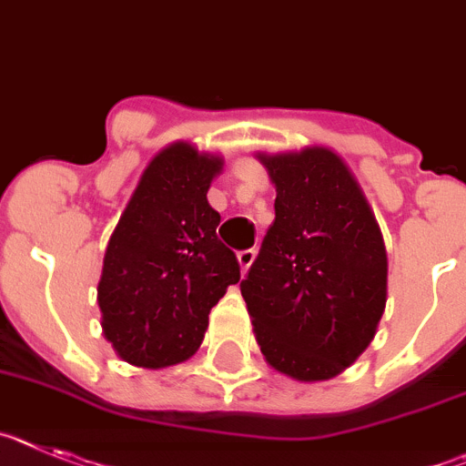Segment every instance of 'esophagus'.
<instances>
[{
  "mask_svg": "<svg viewBox=\"0 0 466 466\" xmlns=\"http://www.w3.org/2000/svg\"><path fill=\"white\" fill-rule=\"evenodd\" d=\"M237 260H238V265H241V269H248L250 265H253V260H256V250L253 248H246V250H238L237 253Z\"/></svg>",
  "mask_w": 466,
  "mask_h": 466,
  "instance_id": "esophagus-1",
  "label": "esophagus"
}]
</instances>
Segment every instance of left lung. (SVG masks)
Segmentation results:
<instances>
[{
	"mask_svg": "<svg viewBox=\"0 0 466 466\" xmlns=\"http://www.w3.org/2000/svg\"><path fill=\"white\" fill-rule=\"evenodd\" d=\"M277 187L274 222L241 281L267 363L300 382L339 375L375 338L387 250L373 210L329 147L258 155Z\"/></svg>",
	"mask_w": 466,
	"mask_h": 466,
	"instance_id": "left-lung-1",
	"label": "left lung"
}]
</instances>
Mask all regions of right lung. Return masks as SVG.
<instances>
[{"instance_id": "1", "label": "right lung", "mask_w": 466, "mask_h": 466, "mask_svg": "<svg viewBox=\"0 0 466 466\" xmlns=\"http://www.w3.org/2000/svg\"><path fill=\"white\" fill-rule=\"evenodd\" d=\"M220 171V157L168 145L149 161L112 232L98 305L105 338L131 366L187 361L210 309L241 279L237 256L216 234L220 213L206 199Z\"/></svg>"}]
</instances>
